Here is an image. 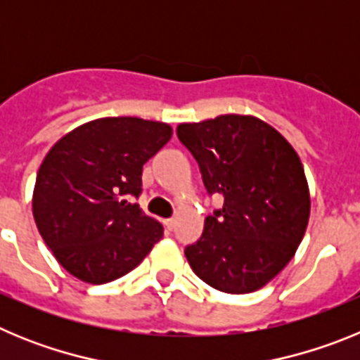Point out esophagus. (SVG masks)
<instances>
[{
  "instance_id": "obj_1",
  "label": "esophagus",
  "mask_w": 360,
  "mask_h": 360,
  "mask_svg": "<svg viewBox=\"0 0 360 360\" xmlns=\"http://www.w3.org/2000/svg\"><path fill=\"white\" fill-rule=\"evenodd\" d=\"M174 224H176V219H174V218H169V219H165V221H164V225H165V229H167V231H173Z\"/></svg>"
}]
</instances>
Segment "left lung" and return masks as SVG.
I'll return each instance as SVG.
<instances>
[{
  "label": "left lung",
  "instance_id": "left-lung-1",
  "mask_svg": "<svg viewBox=\"0 0 360 360\" xmlns=\"http://www.w3.org/2000/svg\"><path fill=\"white\" fill-rule=\"evenodd\" d=\"M176 133L209 195L224 196V207L205 218L202 238L186 249L191 269L225 294L259 290L294 257L310 218L297 153L252 115L184 122Z\"/></svg>",
  "mask_w": 360,
  "mask_h": 360
}]
</instances>
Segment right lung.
<instances>
[{"mask_svg": "<svg viewBox=\"0 0 360 360\" xmlns=\"http://www.w3.org/2000/svg\"><path fill=\"white\" fill-rule=\"evenodd\" d=\"M173 136L169 124L104 117L52 146L32 196L37 231L73 278L103 285L122 278L151 252L164 227L131 203L142 167Z\"/></svg>", "mask_w": 360, "mask_h": 360, "instance_id": "obj_1", "label": "right lung"}]
</instances>
